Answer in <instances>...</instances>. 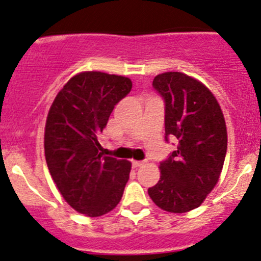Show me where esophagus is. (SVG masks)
<instances>
[{"instance_id": "obj_1", "label": "esophagus", "mask_w": 261, "mask_h": 261, "mask_svg": "<svg viewBox=\"0 0 261 261\" xmlns=\"http://www.w3.org/2000/svg\"><path fill=\"white\" fill-rule=\"evenodd\" d=\"M143 164H144V162H142V161H132V165H133V168H138Z\"/></svg>"}]
</instances>
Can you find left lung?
<instances>
[{
  "label": "left lung",
  "instance_id": "1",
  "mask_svg": "<svg viewBox=\"0 0 261 261\" xmlns=\"http://www.w3.org/2000/svg\"><path fill=\"white\" fill-rule=\"evenodd\" d=\"M165 103V141L176 149L159 165L161 179L148 189L159 208L187 213L198 208L217 186L225 161L228 134L214 94L201 82L180 72L153 80Z\"/></svg>",
  "mask_w": 261,
  "mask_h": 261
}]
</instances>
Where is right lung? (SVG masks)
I'll use <instances>...</instances> for the list:
<instances>
[{
	"label": "right lung",
	"mask_w": 261,
	"mask_h": 261,
	"mask_svg": "<svg viewBox=\"0 0 261 261\" xmlns=\"http://www.w3.org/2000/svg\"><path fill=\"white\" fill-rule=\"evenodd\" d=\"M132 89L127 77L103 72L73 75L58 92L44 128V155L64 200L87 217L117 206L130 162L103 155L98 137L114 106Z\"/></svg>",
	"instance_id": "1"
}]
</instances>
